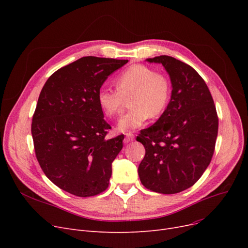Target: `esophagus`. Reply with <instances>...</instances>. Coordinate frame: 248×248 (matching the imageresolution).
I'll use <instances>...</instances> for the list:
<instances>
[{
	"label": "esophagus",
	"mask_w": 248,
	"mask_h": 248,
	"mask_svg": "<svg viewBox=\"0 0 248 248\" xmlns=\"http://www.w3.org/2000/svg\"><path fill=\"white\" fill-rule=\"evenodd\" d=\"M135 140V136H134V134H132V133H127V134H125L124 142H129V141H132V140Z\"/></svg>",
	"instance_id": "esophagus-1"
}]
</instances>
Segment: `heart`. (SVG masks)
I'll use <instances>...</instances> for the list:
<instances>
[{"instance_id":"b5f03b06","label":"heart","mask_w":248,"mask_h":248,"mask_svg":"<svg viewBox=\"0 0 248 248\" xmlns=\"http://www.w3.org/2000/svg\"><path fill=\"white\" fill-rule=\"evenodd\" d=\"M116 89L101 87L97 101L108 116L119 114L125 99L132 109L124 114L116 124L122 133L133 132L140 127L148 117L159 116L167 108L171 96V83L162 73L142 64H135L123 71L115 79Z\"/></svg>"}]
</instances>
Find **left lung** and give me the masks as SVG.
Returning <instances> with one entry per match:
<instances>
[{"label":"left lung","mask_w":248,"mask_h":248,"mask_svg":"<svg viewBox=\"0 0 248 248\" xmlns=\"http://www.w3.org/2000/svg\"><path fill=\"white\" fill-rule=\"evenodd\" d=\"M146 61L163 65L172 93L160 119L137 138L146 149L139 176L147 189L175 194L196 183L211 162L218 134L216 108L203 78L190 65L167 55Z\"/></svg>","instance_id":"left-lung-1"}]
</instances>
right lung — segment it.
<instances>
[{"label": "right lung", "mask_w": 248, "mask_h": 248, "mask_svg": "<svg viewBox=\"0 0 248 248\" xmlns=\"http://www.w3.org/2000/svg\"><path fill=\"white\" fill-rule=\"evenodd\" d=\"M127 62L82 57L52 74L39 95L31 127L36 158L52 183L75 196H94L108 187L124 135L106 139L110 125L97 93Z\"/></svg>", "instance_id": "right-lung-1"}]
</instances>
